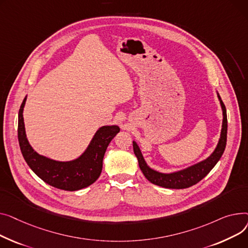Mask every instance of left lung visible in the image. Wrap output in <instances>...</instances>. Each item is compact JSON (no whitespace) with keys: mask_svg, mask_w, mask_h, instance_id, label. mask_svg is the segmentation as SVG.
<instances>
[{"mask_svg":"<svg viewBox=\"0 0 248 248\" xmlns=\"http://www.w3.org/2000/svg\"><path fill=\"white\" fill-rule=\"evenodd\" d=\"M217 96L220 101L222 112H223V121H222L220 139L218 141V144L213 153L207 159L203 160V161L178 172H174L170 174L160 173L151 169L146 164L142 156V153L138 147V145L136 144L135 141H133V150L138 159L139 167L143 172L144 176L146 177L151 183L161 187H165V188H171V189L188 188L192 185H195L200 180L204 178L211 171V169L216 165V163L219 161V159L221 158L226 146L227 116H226V108L223 104L219 94H217Z\"/></svg>","mask_w":248,"mask_h":248,"instance_id":"left-lung-1","label":"left lung"}]
</instances>
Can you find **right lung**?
Masks as SVG:
<instances>
[{"mask_svg":"<svg viewBox=\"0 0 248 248\" xmlns=\"http://www.w3.org/2000/svg\"><path fill=\"white\" fill-rule=\"evenodd\" d=\"M25 97L19 110L18 139L25 161L37 176L49 185L66 191H76L93 184L100 176L103 158L111 140L120 128L116 125L103 126L95 133L88 148L77 159L68 162L55 161L39 155L26 137L23 110Z\"/></svg>","mask_w":248,"mask_h":248,"instance_id":"1","label":"right lung"}]
</instances>
